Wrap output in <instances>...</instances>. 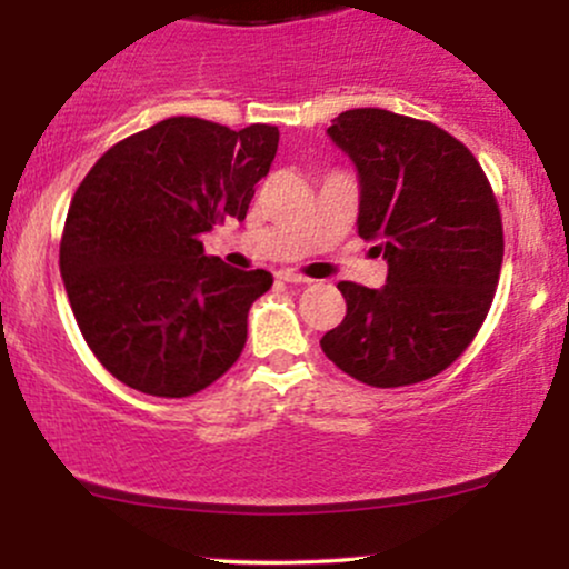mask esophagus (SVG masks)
<instances>
[{"label": "esophagus", "mask_w": 569, "mask_h": 569, "mask_svg": "<svg viewBox=\"0 0 569 569\" xmlns=\"http://www.w3.org/2000/svg\"><path fill=\"white\" fill-rule=\"evenodd\" d=\"M278 278H280V280H286V283H297V286L312 283L310 278L302 276V272H297V270H278Z\"/></svg>", "instance_id": "esophagus-1"}]
</instances>
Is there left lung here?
I'll return each mask as SVG.
<instances>
[{"label": "left lung", "mask_w": 569, "mask_h": 569, "mask_svg": "<svg viewBox=\"0 0 569 569\" xmlns=\"http://www.w3.org/2000/svg\"><path fill=\"white\" fill-rule=\"evenodd\" d=\"M329 136L358 168V234L380 240L388 283H337L348 312L321 348L371 388L430 380L466 352L495 299L498 200L471 149L428 120L350 109Z\"/></svg>", "instance_id": "left-lung-1"}]
</instances>
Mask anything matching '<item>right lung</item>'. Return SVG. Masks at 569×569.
<instances>
[{
    "label": "right lung",
    "instance_id": "add662e5",
    "mask_svg": "<svg viewBox=\"0 0 569 569\" xmlns=\"http://www.w3.org/2000/svg\"><path fill=\"white\" fill-rule=\"evenodd\" d=\"M278 139L276 126L168 117L107 149L77 187L61 278L88 348L128 388L187 398L240 358L272 276L206 257L200 238L246 219Z\"/></svg>",
    "mask_w": 569,
    "mask_h": 569
}]
</instances>
